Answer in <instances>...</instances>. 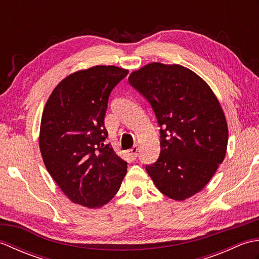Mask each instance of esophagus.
I'll use <instances>...</instances> for the list:
<instances>
[{"label": "esophagus", "instance_id": "esophagus-1", "mask_svg": "<svg viewBox=\"0 0 259 259\" xmlns=\"http://www.w3.org/2000/svg\"><path fill=\"white\" fill-rule=\"evenodd\" d=\"M138 147L137 146H135V147H133L131 148V149L128 151V155L130 156V158L133 159V160H135V159L137 158V156H138Z\"/></svg>", "mask_w": 259, "mask_h": 259}]
</instances>
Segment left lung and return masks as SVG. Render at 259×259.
I'll list each match as a JSON object with an SVG mask.
<instances>
[{"mask_svg": "<svg viewBox=\"0 0 259 259\" xmlns=\"http://www.w3.org/2000/svg\"><path fill=\"white\" fill-rule=\"evenodd\" d=\"M160 125V156L147 166L164 196L185 200L216 172L228 144V126L217 97L199 75L180 64L152 62L129 75Z\"/></svg>", "mask_w": 259, "mask_h": 259, "instance_id": "1", "label": "left lung"}]
</instances>
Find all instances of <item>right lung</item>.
I'll return each instance as SVG.
<instances>
[{"label": "right lung", "mask_w": 259, "mask_h": 259, "mask_svg": "<svg viewBox=\"0 0 259 259\" xmlns=\"http://www.w3.org/2000/svg\"><path fill=\"white\" fill-rule=\"evenodd\" d=\"M128 73L114 65L76 71L54 88L43 110L38 137L43 162L78 205L104 206L126 174V162L104 144V115L110 92Z\"/></svg>", "instance_id": "right-lung-1"}]
</instances>
